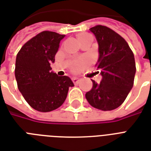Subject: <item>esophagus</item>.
<instances>
[{"label": "esophagus", "mask_w": 151, "mask_h": 151, "mask_svg": "<svg viewBox=\"0 0 151 151\" xmlns=\"http://www.w3.org/2000/svg\"><path fill=\"white\" fill-rule=\"evenodd\" d=\"M72 81H73V84H75V85H78V83L80 82V79L78 78H72Z\"/></svg>", "instance_id": "obj_1"}]
</instances>
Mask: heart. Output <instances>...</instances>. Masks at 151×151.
I'll list each match as a JSON object with an SVG mask.
<instances>
[{
    "mask_svg": "<svg viewBox=\"0 0 151 151\" xmlns=\"http://www.w3.org/2000/svg\"><path fill=\"white\" fill-rule=\"evenodd\" d=\"M78 40L79 41L81 44L85 42V41H88V39H92V37L88 33H80L78 34ZM88 64V61H87L85 59H79L78 60H76L75 62H73V63L71 65V70L76 73L80 71L81 69H83L85 66H86Z\"/></svg>",
    "mask_w": 151,
    "mask_h": 151,
    "instance_id": "obj_1",
    "label": "heart"
}]
</instances>
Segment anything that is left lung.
Masks as SVG:
<instances>
[{
  "instance_id": "1",
  "label": "left lung",
  "mask_w": 151,
  "mask_h": 151,
  "mask_svg": "<svg viewBox=\"0 0 151 151\" xmlns=\"http://www.w3.org/2000/svg\"><path fill=\"white\" fill-rule=\"evenodd\" d=\"M99 44L97 69L102 81H92V88L85 94L90 105L101 110H112L122 105L132 88L136 73L134 54L121 35L105 26L90 28Z\"/></svg>"
}]
</instances>
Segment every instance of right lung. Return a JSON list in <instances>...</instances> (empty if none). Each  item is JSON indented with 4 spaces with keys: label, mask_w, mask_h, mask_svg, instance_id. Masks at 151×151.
<instances>
[{
    "label": "right lung",
    "mask_w": 151,
    "mask_h": 151,
    "mask_svg": "<svg viewBox=\"0 0 151 151\" xmlns=\"http://www.w3.org/2000/svg\"><path fill=\"white\" fill-rule=\"evenodd\" d=\"M65 35L43 31L32 37L18 52L15 75L18 88L32 108L50 112L66 100L73 81L67 76L51 71V63Z\"/></svg>",
    "instance_id": "1"
}]
</instances>
